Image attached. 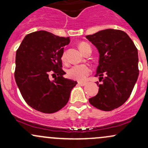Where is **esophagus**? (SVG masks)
<instances>
[{
    "instance_id": "esophagus-1",
    "label": "esophagus",
    "mask_w": 148,
    "mask_h": 148,
    "mask_svg": "<svg viewBox=\"0 0 148 148\" xmlns=\"http://www.w3.org/2000/svg\"><path fill=\"white\" fill-rule=\"evenodd\" d=\"M78 84L80 85L81 86H84L86 85V82H83V81H79L78 82Z\"/></svg>"
}]
</instances>
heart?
Here are the masks:
<instances>
[{
    "label": "heart",
    "instance_id": "b5f03b06",
    "mask_svg": "<svg viewBox=\"0 0 148 148\" xmlns=\"http://www.w3.org/2000/svg\"><path fill=\"white\" fill-rule=\"evenodd\" d=\"M79 49L83 53L86 51L88 48H90V46L86 42H81L79 45ZM91 49V48H90ZM61 59L63 62L66 61V53L63 52L61 56ZM91 72V69L87 64H76L72 66L67 71V76L69 79H72L76 81H84L86 79V76Z\"/></svg>",
    "mask_w": 148,
    "mask_h": 148
}]
</instances>
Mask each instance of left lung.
I'll use <instances>...</instances> for the list:
<instances>
[{"label":"left lung","instance_id":"1","mask_svg":"<svg viewBox=\"0 0 148 148\" xmlns=\"http://www.w3.org/2000/svg\"><path fill=\"white\" fill-rule=\"evenodd\" d=\"M99 53L96 76L99 92L89 99L98 109L110 111L130 97L138 79V50L129 35L120 30L106 29L86 36Z\"/></svg>","mask_w":148,"mask_h":148}]
</instances>
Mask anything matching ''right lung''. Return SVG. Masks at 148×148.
Masks as SVG:
<instances>
[{"mask_svg":"<svg viewBox=\"0 0 148 148\" xmlns=\"http://www.w3.org/2000/svg\"><path fill=\"white\" fill-rule=\"evenodd\" d=\"M69 37L45 31L34 32L24 37L16 53L14 78L25 102L45 113L58 111L68 102L76 81L65 79L61 56ZM51 73L56 74L53 81Z\"/></svg>","mask_w":148,"mask_h":148,"instance_id":"obj_1","label":"right lung"}]
</instances>
